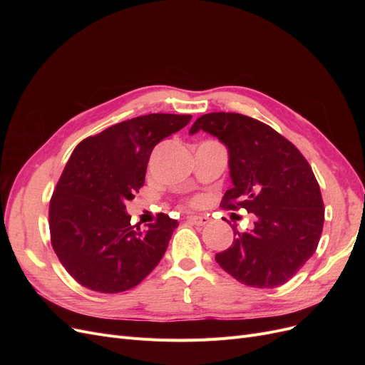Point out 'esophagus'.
<instances>
[{
  "label": "esophagus",
  "instance_id": "obj_1",
  "mask_svg": "<svg viewBox=\"0 0 365 365\" xmlns=\"http://www.w3.org/2000/svg\"><path fill=\"white\" fill-rule=\"evenodd\" d=\"M187 219H189V222H192L197 227H204L210 222V217H207V216H189Z\"/></svg>",
  "mask_w": 365,
  "mask_h": 365
}]
</instances>
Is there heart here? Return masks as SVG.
<instances>
[{
	"mask_svg": "<svg viewBox=\"0 0 365 365\" xmlns=\"http://www.w3.org/2000/svg\"><path fill=\"white\" fill-rule=\"evenodd\" d=\"M192 204H193V205H196V204H197V201L195 200V201H192Z\"/></svg>",
	"mask_w": 365,
	"mask_h": 365,
	"instance_id": "b5f03b06",
	"label": "heart"
}]
</instances>
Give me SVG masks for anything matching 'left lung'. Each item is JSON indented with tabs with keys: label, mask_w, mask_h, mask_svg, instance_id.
Here are the masks:
<instances>
[{
	"label": "left lung",
	"mask_w": 365,
	"mask_h": 365,
	"mask_svg": "<svg viewBox=\"0 0 365 365\" xmlns=\"http://www.w3.org/2000/svg\"><path fill=\"white\" fill-rule=\"evenodd\" d=\"M205 130L228 148L233 187L220 208H245L257 216L254 228L235 227L230 248L216 254L219 267L252 288L289 282L315 252L324 224L318 181L289 140L262 121L237 113H210L190 134Z\"/></svg>",
	"instance_id": "1"
}]
</instances>
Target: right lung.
Segmentation results:
<instances>
[{
  "label": "right lung",
  "mask_w": 365,
  "mask_h": 365,
  "mask_svg": "<svg viewBox=\"0 0 365 365\" xmlns=\"http://www.w3.org/2000/svg\"><path fill=\"white\" fill-rule=\"evenodd\" d=\"M190 120L140 115L76 146L51 195L48 224L51 247L77 283L96 292H123L160 263L178 222L158 213L140 230L130 224L126 202L145 185L153 148Z\"/></svg>",
  "instance_id": "obj_1"
}]
</instances>
